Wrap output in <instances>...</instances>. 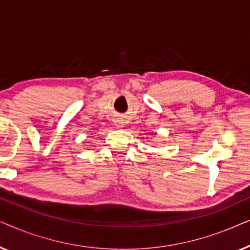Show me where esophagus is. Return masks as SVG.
<instances>
[{"label": "esophagus", "instance_id": "34e87169", "mask_svg": "<svg viewBox=\"0 0 250 250\" xmlns=\"http://www.w3.org/2000/svg\"><path fill=\"white\" fill-rule=\"evenodd\" d=\"M116 126H117V127H123V126H124V122H123V121H116Z\"/></svg>", "mask_w": 250, "mask_h": 250}]
</instances>
